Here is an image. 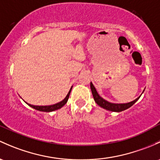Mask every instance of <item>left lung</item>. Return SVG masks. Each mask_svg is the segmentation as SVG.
I'll use <instances>...</instances> for the list:
<instances>
[{"instance_id": "left-lung-1", "label": "left lung", "mask_w": 160, "mask_h": 160, "mask_svg": "<svg viewBox=\"0 0 160 160\" xmlns=\"http://www.w3.org/2000/svg\"><path fill=\"white\" fill-rule=\"evenodd\" d=\"M90 88H91L92 93H93V97L95 102L98 104L100 107H101L102 108L106 109L107 110L112 111V112H121V111H123L129 108L130 107H132L136 102L139 99V97L138 98L136 99L135 100L132 102H129L128 103H112V102H110L107 100H105L104 99H102L101 97H100L98 93L97 92V90L94 87L93 84L92 83H90Z\"/></svg>"}]
</instances>
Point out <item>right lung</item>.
Wrapping results in <instances>:
<instances>
[{
  "mask_svg": "<svg viewBox=\"0 0 160 160\" xmlns=\"http://www.w3.org/2000/svg\"><path fill=\"white\" fill-rule=\"evenodd\" d=\"M71 90H72V87H71V89L70 90V91H69V93H67V97H65L64 100H63L62 101H60V102H58V103L53 104V105H50V106H33V105H31V104L28 103V102H27V103H28V105L30 106V107H31L32 108L35 109V110H37L43 111V112H51V111L57 110H58V109H60L62 107H63V106L66 104L67 100H68L69 97H70V92H71Z\"/></svg>",
  "mask_w": 160,
  "mask_h": 160,
  "instance_id": "1",
  "label": "right lung"
}]
</instances>
